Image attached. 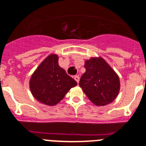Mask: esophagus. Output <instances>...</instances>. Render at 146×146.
Returning <instances> with one entry per match:
<instances>
[{
	"mask_svg": "<svg viewBox=\"0 0 146 146\" xmlns=\"http://www.w3.org/2000/svg\"><path fill=\"white\" fill-rule=\"evenodd\" d=\"M74 79H75L77 83H79V76H74Z\"/></svg>",
	"mask_w": 146,
	"mask_h": 146,
	"instance_id": "34e87169",
	"label": "esophagus"
}]
</instances>
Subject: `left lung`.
I'll return each mask as SVG.
<instances>
[{"label":"left lung","instance_id":"8db88e82","mask_svg":"<svg viewBox=\"0 0 146 146\" xmlns=\"http://www.w3.org/2000/svg\"><path fill=\"white\" fill-rule=\"evenodd\" d=\"M85 73L79 86L88 99L97 106H105L115 99L120 89L119 78L102 58L85 61Z\"/></svg>","mask_w":146,"mask_h":146}]
</instances>
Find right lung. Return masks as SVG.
Segmentation results:
<instances>
[{
    "mask_svg": "<svg viewBox=\"0 0 146 146\" xmlns=\"http://www.w3.org/2000/svg\"><path fill=\"white\" fill-rule=\"evenodd\" d=\"M76 82L59 67L58 57L48 55L31 76L30 88L36 100L48 106H54L64 98Z\"/></svg>",
    "mask_w": 146,
    "mask_h": 146,
    "instance_id": "add662e5",
    "label": "right lung"
}]
</instances>
